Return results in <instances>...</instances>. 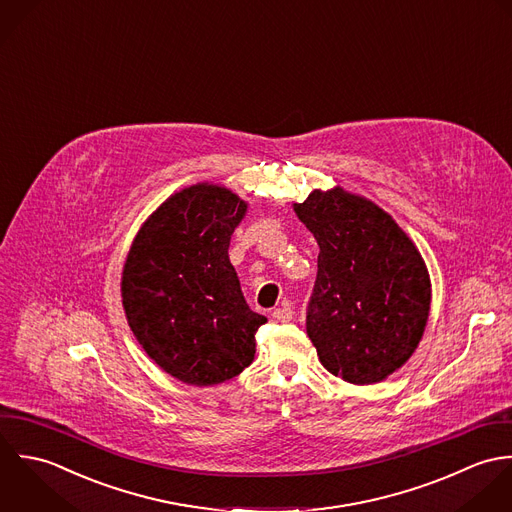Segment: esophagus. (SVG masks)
<instances>
[{
  "mask_svg": "<svg viewBox=\"0 0 512 512\" xmlns=\"http://www.w3.org/2000/svg\"><path fill=\"white\" fill-rule=\"evenodd\" d=\"M293 316H295V312H293V308L289 307V303H283V307L273 310V318L279 322H289V320H293Z\"/></svg>",
  "mask_w": 512,
  "mask_h": 512,
  "instance_id": "34e87169",
  "label": "esophagus"
}]
</instances>
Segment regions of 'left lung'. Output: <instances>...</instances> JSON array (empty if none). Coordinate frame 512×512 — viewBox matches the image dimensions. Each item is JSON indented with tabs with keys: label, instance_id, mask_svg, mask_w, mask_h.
I'll return each mask as SVG.
<instances>
[{
	"label": "left lung",
	"instance_id": "8db88e82",
	"mask_svg": "<svg viewBox=\"0 0 512 512\" xmlns=\"http://www.w3.org/2000/svg\"><path fill=\"white\" fill-rule=\"evenodd\" d=\"M293 209L320 247L307 312L320 364L356 386L386 380L427 326L431 279L419 249L388 211L340 186Z\"/></svg>",
	"mask_w": 512,
	"mask_h": 512
}]
</instances>
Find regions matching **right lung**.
<instances>
[{"instance_id": "obj_1", "label": "right lung", "mask_w": 512, "mask_h": 512, "mask_svg": "<svg viewBox=\"0 0 512 512\" xmlns=\"http://www.w3.org/2000/svg\"><path fill=\"white\" fill-rule=\"evenodd\" d=\"M247 205L221 184H194L158 205L128 249L120 279L128 326L184 384H221L255 358L267 318L245 303L227 255Z\"/></svg>"}]
</instances>
